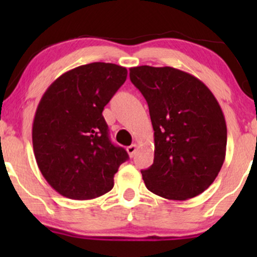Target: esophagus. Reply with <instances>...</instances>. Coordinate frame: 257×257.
Here are the masks:
<instances>
[{"mask_svg": "<svg viewBox=\"0 0 257 257\" xmlns=\"http://www.w3.org/2000/svg\"><path fill=\"white\" fill-rule=\"evenodd\" d=\"M137 150H138L137 144H133V145L126 147V151H128L129 156H131V157H134V155H135V153H137Z\"/></svg>", "mask_w": 257, "mask_h": 257, "instance_id": "esophagus-1", "label": "esophagus"}]
</instances>
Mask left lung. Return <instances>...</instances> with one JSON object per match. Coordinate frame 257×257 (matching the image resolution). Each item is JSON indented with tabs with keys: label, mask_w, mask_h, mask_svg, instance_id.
<instances>
[{
	"label": "left lung",
	"mask_w": 257,
	"mask_h": 257,
	"mask_svg": "<svg viewBox=\"0 0 257 257\" xmlns=\"http://www.w3.org/2000/svg\"><path fill=\"white\" fill-rule=\"evenodd\" d=\"M129 76L146 99L155 131L153 164L141 170L147 190L173 200L204 192L226 156V120L214 94L169 66L132 67Z\"/></svg>",
	"instance_id": "8db88e82"
}]
</instances>
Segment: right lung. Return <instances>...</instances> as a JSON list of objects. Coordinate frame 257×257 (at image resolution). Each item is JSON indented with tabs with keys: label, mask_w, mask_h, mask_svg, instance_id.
<instances>
[{
	"label": "right lung",
	"mask_w": 257,
	"mask_h": 257,
	"mask_svg": "<svg viewBox=\"0 0 257 257\" xmlns=\"http://www.w3.org/2000/svg\"><path fill=\"white\" fill-rule=\"evenodd\" d=\"M126 69L91 63L63 73L43 94L32 124L41 173L66 198L93 199L113 187L129 158L111 143L102 111L126 79Z\"/></svg>",
	"instance_id": "1"
}]
</instances>
